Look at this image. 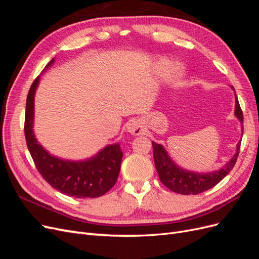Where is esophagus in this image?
Here are the masks:
<instances>
[{
	"label": "esophagus",
	"mask_w": 259,
	"mask_h": 259,
	"mask_svg": "<svg viewBox=\"0 0 259 259\" xmlns=\"http://www.w3.org/2000/svg\"><path fill=\"white\" fill-rule=\"evenodd\" d=\"M127 131L131 133V134L133 135H140V134H144V127L142 125V122L138 121V120H135L131 122L128 125H127Z\"/></svg>",
	"instance_id": "esophagus-1"
}]
</instances>
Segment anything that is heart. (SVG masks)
I'll return each instance as SVG.
<instances>
[{"mask_svg":"<svg viewBox=\"0 0 259 259\" xmlns=\"http://www.w3.org/2000/svg\"><path fill=\"white\" fill-rule=\"evenodd\" d=\"M179 71H178V70H176V69H174L173 70V72H171V76H173V77H177V76H179Z\"/></svg>","mask_w":259,"mask_h":259,"instance_id":"b5f03b06","label":"heart"}]
</instances>
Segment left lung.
<instances>
[{
  "label": "left lung",
  "mask_w": 259,
  "mask_h": 259,
  "mask_svg": "<svg viewBox=\"0 0 259 259\" xmlns=\"http://www.w3.org/2000/svg\"><path fill=\"white\" fill-rule=\"evenodd\" d=\"M234 114L238 116V119L241 121V123H243V112L237 95L236 112H234ZM240 146L241 142L237 146V153L234 154L233 158L227 163L223 168L213 171V173L199 174L188 171L175 165L173 161L169 159L166 151L164 150V148L159 144L152 143L154 164L156 171H158L159 174L160 180L169 190L180 194H199L210 189V188L215 187L226 175H228L230 173V170L233 168L239 156Z\"/></svg>",
  "instance_id": "left-lung-1"
}]
</instances>
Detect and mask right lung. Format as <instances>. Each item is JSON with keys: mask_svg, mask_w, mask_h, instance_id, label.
<instances>
[{"mask_svg": "<svg viewBox=\"0 0 259 259\" xmlns=\"http://www.w3.org/2000/svg\"><path fill=\"white\" fill-rule=\"evenodd\" d=\"M54 60L49 62L50 66ZM38 76L29 90L25 114L27 147L38 173L55 189L73 198H98L115 185L123 152L120 145L107 146L95 158L85 162H69L55 158L37 144L32 131L33 99Z\"/></svg>", "mask_w": 259, "mask_h": 259, "instance_id": "obj_1", "label": "right lung"}]
</instances>
